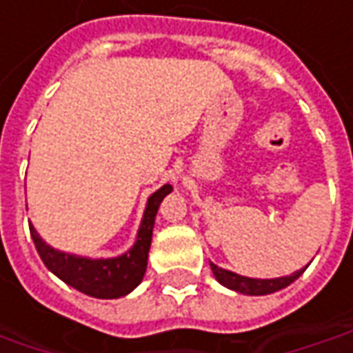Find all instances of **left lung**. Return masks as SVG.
<instances>
[{
  "label": "left lung",
  "mask_w": 353,
  "mask_h": 353,
  "mask_svg": "<svg viewBox=\"0 0 353 353\" xmlns=\"http://www.w3.org/2000/svg\"><path fill=\"white\" fill-rule=\"evenodd\" d=\"M210 268H212V274L216 276V280L222 284V286L230 288L234 292H239V294H245V296H267V294H274L282 288L290 286L294 280L303 274L305 268H299L294 274L282 278H270V280H261V278H247L241 276V274H236L232 270H226V268L216 267L214 263H210Z\"/></svg>",
  "instance_id": "1"
}]
</instances>
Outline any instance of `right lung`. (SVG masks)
<instances>
[{
    "label": "right lung",
    "mask_w": 353,
    "mask_h": 353,
    "mask_svg": "<svg viewBox=\"0 0 353 353\" xmlns=\"http://www.w3.org/2000/svg\"><path fill=\"white\" fill-rule=\"evenodd\" d=\"M168 193H170V187L164 185L148 196L135 245L119 257L88 259L57 251L48 245L44 239L38 236L34 226L30 224V236L34 241L36 251L44 261L48 270H52L59 280H63L65 284L73 286L86 296L100 297V299H116V297L127 296L141 284V280L145 276L154 218H157L160 203L164 201Z\"/></svg>",
    "instance_id": "add662e5"
}]
</instances>
